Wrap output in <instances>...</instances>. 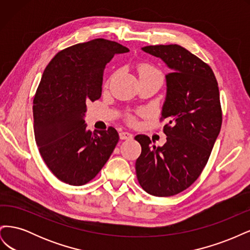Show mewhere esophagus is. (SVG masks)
Masks as SVG:
<instances>
[{
  "label": "esophagus",
  "instance_id": "obj_1",
  "mask_svg": "<svg viewBox=\"0 0 250 250\" xmlns=\"http://www.w3.org/2000/svg\"><path fill=\"white\" fill-rule=\"evenodd\" d=\"M133 134L130 133V132H127V131H122L120 132V139L121 140H129V139H132Z\"/></svg>",
  "mask_w": 250,
  "mask_h": 250
}]
</instances>
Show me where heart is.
<instances>
[{
	"instance_id": "b5f03b06",
	"label": "heart",
	"mask_w": 250,
	"mask_h": 250,
	"mask_svg": "<svg viewBox=\"0 0 250 250\" xmlns=\"http://www.w3.org/2000/svg\"><path fill=\"white\" fill-rule=\"evenodd\" d=\"M137 72L139 75V78L144 79V78H148V77H161L162 78V74L158 71L155 66L152 64L147 63V62H142L137 66ZM126 121L128 123H134L135 122V118L133 116L128 115L126 117Z\"/></svg>"
}]
</instances>
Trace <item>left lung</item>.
Returning a JSON list of instances; mask_svg holds the SVG:
<instances>
[{
	"label": "left lung",
	"instance_id": "left-lung-1",
	"mask_svg": "<svg viewBox=\"0 0 250 250\" xmlns=\"http://www.w3.org/2000/svg\"><path fill=\"white\" fill-rule=\"evenodd\" d=\"M142 50L163 59L167 74V97L161 122L167 143L151 145L139 134L142 152L135 162L140 186L148 194L170 197L185 191L200 176L222 124L218 82L210 66L178 44L147 46Z\"/></svg>",
	"mask_w": 250,
	"mask_h": 250
}]
</instances>
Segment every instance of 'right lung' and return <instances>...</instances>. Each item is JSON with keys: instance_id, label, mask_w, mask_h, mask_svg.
I'll use <instances>...</instances> for the list:
<instances>
[{"instance_id": "obj_1", "label": "right lung", "mask_w": 250, "mask_h": 250, "mask_svg": "<svg viewBox=\"0 0 250 250\" xmlns=\"http://www.w3.org/2000/svg\"><path fill=\"white\" fill-rule=\"evenodd\" d=\"M128 51L96 39L59 51L43 71L33 99L35 142L47 167L67 185L94 179L117 146L115 128L92 133L83 117L86 104L101 97L105 65Z\"/></svg>"}]
</instances>
